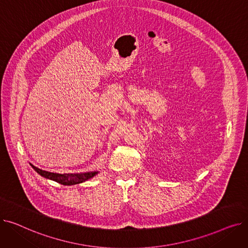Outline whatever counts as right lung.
Segmentation results:
<instances>
[{
  "instance_id": "right-lung-1",
  "label": "right lung",
  "mask_w": 248,
  "mask_h": 248,
  "mask_svg": "<svg viewBox=\"0 0 248 248\" xmlns=\"http://www.w3.org/2000/svg\"><path fill=\"white\" fill-rule=\"evenodd\" d=\"M31 167L34 169V170L44 178L55 181L59 184L65 185V186H72L76 184H80L83 183V182L93 178L96 176L99 172L98 171H93V172H84V173H73V174H57V173H51L47 171H43L41 169H39L32 164H30Z\"/></svg>"
}]
</instances>
